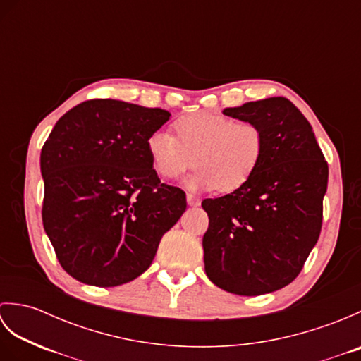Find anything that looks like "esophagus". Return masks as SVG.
Segmentation results:
<instances>
[{"mask_svg":"<svg viewBox=\"0 0 361 361\" xmlns=\"http://www.w3.org/2000/svg\"><path fill=\"white\" fill-rule=\"evenodd\" d=\"M186 200H188L189 206H198V204H200V200H198V198L194 197L192 194H188L186 195Z\"/></svg>","mask_w":361,"mask_h":361,"instance_id":"1","label":"esophagus"}]
</instances>
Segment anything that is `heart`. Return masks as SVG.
Instances as JSON below:
<instances>
[{
    "label": "heart",
    "mask_w": 361,
    "mask_h": 361,
    "mask_svg": "<svg viewBox=\"0 0 361 361\" xmlns=\"http://www.w3.org/2000/svg\"><path fill=\"white\" fill-rule=\"evenodd\" d=\"M175 136L164 130L147 141L155 172L173 180L194 164L190 189L233 192L257 171L265 152L262 128L251 121H233L224 114L198 111L173 122Z\"/></svg>",
    "instance_id": "1"
}]
</instances>
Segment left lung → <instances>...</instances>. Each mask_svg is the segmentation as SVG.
<instances>
[{
    "mask_svg": "<svg viewBox=\"0 0 361 361\" xmlns=\"http://www.w3.org/2000/svg\"><path fill=\"white\" fill-rule=\"evenodd\" d=\"M226 116L262 128L257 171L234 192L206 198L204 270L217 287L259 296L301 273L323 225L329 167L304 114L286 97L225 109Z\"/></svg>",
    "mask_w": 361,
    "mask_h": 361,
    "instance_id": "obj_1",
    "label": "left lung"
}]
</instances>
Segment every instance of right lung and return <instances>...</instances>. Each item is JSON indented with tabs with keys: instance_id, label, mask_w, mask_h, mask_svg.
<instances>
[{
	"instance_id": "right-lung-1",
	"label": "right lung",
	"mask_w": 361,
	"mask_h": 361,
	"mask_svg": "<svg viewBox=\"0 0 361 361\" xmlns=\"http://www.w3.org/2000/svg\"><path fill=\"white\" fill-rule=\"evenodd\" d=\"M171 113L91 99L57 121L42 155V219L63 270L116 287L150 267L161 237L186 211V194L161 183L149 137Z\"/></svg>"
}]
</instances>
